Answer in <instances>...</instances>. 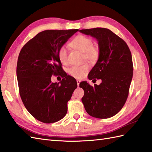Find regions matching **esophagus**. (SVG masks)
<instances>
[{
    "instance_id": "obj_1",
    "label": "esophagus",
    "mask_w": 152,
    "mask_h": 152,
    "mask_svg": "<svg viewBox=\"0 0 152 152\" xmlns=\"http://www.w3.org/2000/svg\"><path fill=\"white\" fill-rule=\"evenodd\" d=\"M76 82H77V85H78V86H79L80 83L81 82V81H80V80H76Z\"/></svg>"
}]
</instances>
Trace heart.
<instances>
[{
  "instance_id": "heart-1",
  "label": "heart",
  "mask_w": 152,
  "mask_h": 152,
  "mask_svg": "<svg viewBox=\"0 0 152 152\" xmlns=\"http://www.w3.org/2000/svg\"><path fill=\"white\" fill-rule=\"evenodd\" d=\"M70 45L75 49L83 53V58L90 63H95L98 59L99 56V48L93 46L91 38L84 35H78L71 42ZM68 48L65 46H61L59 51L58 56L60 61L63 64L69 63L68 59ZM89 70V66L88 63L82 64L81 65H74L69 70L70 75L77 79H82L84 77Z\"/></svg>"
}]
</instances>
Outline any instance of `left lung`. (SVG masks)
Listing matches in <instances>:
<instances>
[{
	"instance_id": "left-lung-1",
	"label": "left lung",
	"mask_w": 152,
	"mask_h": 152,
	"mask_svg": "<svg viewBox=\"0 0 152 152\" xmlns=\"http://www.w3.org/2000/svg\"><path fill=\"white\" fill-rule=\"evenodd\" d=\"M80 32L98 41L99 59L88 78L102 80L99 86H91L87 82L80 83L84 91L82 101L92 117L111 118L121 110L128 97L133 72L131 51L124 40L108 28L97 27Z\"/></svg>"
}]
</instances>
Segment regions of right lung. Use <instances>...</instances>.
Here are the masks:
<instances>
[{
    "label": "right lung",
    "mask_w": 152,
    "mask_h": 152,
    "mask_svg": "<svg viewBox=\"0 0 152 152\" xmlns=\"http://www.w3.org/2000/svg\"><path fill=\"white\" fill-rule=\"evenodd\" d=\"M77 31L40 32L24 45L19 54L16 73L19 95L28 112L45 124L57 122L65 116L67 102L77 88L74 78L62 73L58 56L59 48ZM58 74L64 78L60 84L51 83V76Z\"/></svg>",
    "instance_id": "add662e5"
}]
</instances>
